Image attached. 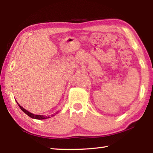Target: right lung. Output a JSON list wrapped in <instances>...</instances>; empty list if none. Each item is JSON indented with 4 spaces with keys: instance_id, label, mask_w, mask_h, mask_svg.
<instances>
[{
    "instance_id": "right-lung-1",
    "label": "right lung",
    "mask_w": 153,
    "mask_h": 153,
    "mask_svg": "<svg viewBox=\"0 0 153 153\" xmlns=\"http://www.w3.org/2000/svg\"><path fill=\"white\" fill-rule=\"evenodd\" d=\"M16 102H17V100H16ZM17 103L18 106H19L21 109H22L23 111H24V112L25 114H26V115H27L29 116V117H30L31 118L35 119V120H46V119H48V118H51V117H53V116L56 115V114L59 113V111H57V112L55 113L54 114H53V115H51V116H49V115L46 116V115H35V114H33V113H30V112H29V111H27L26 109H25L24 108H23V107H22V106H21L17 102Z\"/></svg>"
}]
</instances>
